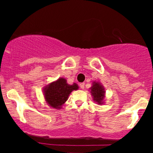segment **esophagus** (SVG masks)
I'll use <instances>...</instances> for the list:
<instances>
[{
	"instance_id": "esophagus-1",
	"label": "esophagus",
	"mask_w": 153,
	"mask_h": 153,
	"mask_svg": "<svg viewBox=\"0 0 153 153\" xmlns=\"http://www.w3.org/2000/svg\"><path fill=\"white\" fill-rule=\"evenodd\" d=\"M80 87L81 89H83L84 87H85V83H84V82H81V83H80Z\"/></svg>"
}]
</instances>
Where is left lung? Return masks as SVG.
Masks as SVG:
<instances>
[{
	"label": "left lung",
	"mask_w": 153,
	"mask_h": 153,
	"mask_svg": "<svg viewBox=\"0 0 153 153\" xmlns=\"http://www.w3.org/2000/svg\"><path fill=\"white\" fill-rule=\"evenodd\" d=\"M92 84V86L90 88V92L92 95L94 101L99 105L103 104L106 91L103 85H101L99 82L96 81H94Z\"/></svg>",
	"instance_id": "obj_1"
}]
</instances>
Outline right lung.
<instances>
[{"label": "right lung", "instance_id": "1", "mask_svg": "<svg viewBox=\"0 0 153 153\" xmlns=\"http://www.w3.org/2000/svg\"><path fill=\"white\" fill-rule=\"evenodd\" d=\"M78 89L75 82L70 85L64 78H59L43 88L44 96L49 106L60 109L73 91Z\"/></svg>", "mask_w": 153, "mask_h": 153}]
</instances>
